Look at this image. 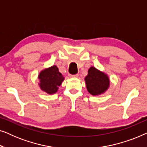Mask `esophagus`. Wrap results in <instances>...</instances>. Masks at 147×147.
Wrapping results in <instances>:
<instances>
[{"mask_svg": "<svg viewBox=\"0 0 147 147\" xmlns=\"http://www.w3.org/2000/svg\"><path fill=\"white\" fill-rule=\"evenodd\" d=\"M78 74H74V75H71V74H69V76L70 78H78Z\"/></svg>", "mask_w": 147, "mask_h": 147, "instance_id": "34e87169", "label": "esophagus"}]
</instances>
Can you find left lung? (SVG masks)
<instances>
[{"mask_svg":"<svg viewBox=\"0 0 147 147\" xmlns=\"http://www.w3.org/2000/svg\"><path fill=\"white\" fill-rule=\"evenodd\" d=\"M85 82L88 92L93 96L104 93L107 90L110 84L109 78L107 75L94 67H91L88 69Z\"/></svg>","mask_w":147,"mask_h":147,"instance_id":"8db88e82","label":"left lung"}]
</instances>
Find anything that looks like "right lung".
I'll use <instances>...</instances> for the list:
<instances>
[{"instance_id":"1","label":"right lung","mask_w":147,"mask_h":147,"mask_svg":"<svg viewBox=\"0 0 147 147\" xmlns=\"http://www.w3.org/2000/svg\"><path fill=\"white\" fill-rule=\"evenodd\" d=\"M40 88L43 91L49 94L55 93L58 87L63 81L64 78L59 71L56 65L42 71L39 75Z\"/></svg>"}]
</instances>
